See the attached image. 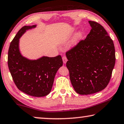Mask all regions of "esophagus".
I'll use <instances>...</instances> for the list:
<instances>
[{
	"instance_id": "esophagus-1",
	"label": "esophagus",
	"mask_w": 124,
	"mask_h": 124,
	"mask_svg": "<svg viewBox=\"0 0 124 124\" xmlns=\"http://www.w3.org/2000/svg\"><path fill=\"white\" fill-rule=\"evenodd\" d=\"M62 60H63V62L64 63H66V62H67V61H68V60H67V58L66 56H63L62 57Z\"/></svg>"
}]
</instances>
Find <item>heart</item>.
Listing matches in <instances>:
<instances>
[{"mask_svg":"<svg viewBox=\"0 0 124 124\" xmlns=\"http://www.w3.org/2000/svg\"><path fill=\"white\" fill-rule=\"evenodd\" d=\"M80 37H81V34L80 33H79V34L77 35V38H79Z\"/></svg>","mask_w":124,"mask_h":124,"instance_id":"1","label":"heart"}]
</instances>
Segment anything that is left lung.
<instances>
[{
    "mask_svg": "<svg viewBox=\"0 0 124 124\" xmlns=\"http://www.w3.org/2000/svg\"><path fill=\"white\" fill-rule=\"evenodd\" d=\"M91 29L66 52V66L75 91L90 95L102 91L109 83L115 63L114 43L106 29L98 23L89 21Z\"/></svg>",
    "mask_w": 124,
    "mask_h": 124,
    "instance_id": "left-lung-1",
    "label": "left lung"
}]
</instances>
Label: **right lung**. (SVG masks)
Masks as SVG:
<instances>
[{"mask_svg":"<svg viewBox=\"0 0 124 124\" xmlns=\"http://www.w3.org/2000/svg\"><path fill=\"white\" fill-rule=\"evenodd\" d=\"M35 26H25L17 33L10 43L8 64L12 79L20 91L34 97H43L51 92L56 73L63 61L61 55L29 60L21 54L20 38L27 29Z\"/></svg>","mask_w":124,"mask_h":124,"instance_id":"1","label":"right lung"}]
</instances>
